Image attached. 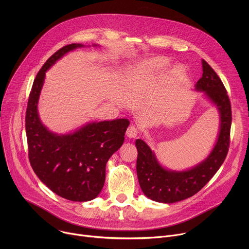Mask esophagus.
<instances>
[{"mask_svg": "<svg viewBox=\"0 0 249 249\" xmlns=\"http://www.w3.org/2000/svg\"><path fill=\"white\" fill-rule=\"evenodd\" d=\"M138 134H139V130L135 127V126H129L128 127V129H127V131H126V135H127V137L128 138H136L137 136H138Z\"/></svg>", "mask_w": 249, "mask_h": 249, "instance_id": "34e87169", "label": "esophagus"}]
</instances>
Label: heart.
Wrapping results in <instances>:
<instances>
[{
  "label": "heart",
  "instance_id": "b5f03b06",
  "mask_svg": "<svg viewBox=\"0 0 249 249\" xmlns=\"http://www.w3.org/2000/svg\"><path fill=\"white\" fill-rule=\"evenodd\" d=\"M168 66L167 61L162 57H155L146 61H143L136 65L131 71V77L138 78L140 76L147 75V74H154L160 71L164 70ZM174 74L176 76H179L181 73L178 69L174 71Z\"/></svg>",
  "mask_w": 249,
  "mask_h": 249
}]
</instances>
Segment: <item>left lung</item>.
I'll return each mask as SVG.
<instances>
[{
    "label": "left lung",
    "mask_w": 249,
    "mask_h": 249,
    "mask_svg": "<svg viewBox=\"0 0 249 249\" xmlns=\"http://www.w3.org/2000/svg\"><path fill=\"white\" fill-rule=\"evenodd\" d=\"M202 67L203 75L196 84V89L204 91L220 112L218 141L204 161L186 171H172L159 163L154 152L143 140H136L138 180L142 191L154 201L170 204L195 195L215 175L228 155L231 126V101L215 71L205 60H202Z\"/></svg>",
    "instance_id": "1"
}]
</instances>
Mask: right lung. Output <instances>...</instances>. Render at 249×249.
Listing matches in <instances>:
<instances>
[{"label":"right lung","mask_w":249,"mask_h":249,"mask_svg":"<svg viewBox=\"0 0 249 249\" xmlns=\"http://www.w3.org/2000/svg\"><path fill=\"white\" fill-rule=\"evenodd\" d=\"M82 44H69L55 52L34 79L26 107L25 131L28 159L38 178L54 193L70 201L97 197L105 181L109 158L122 146L127 119L89 123L78 131L57 135L45 128L37 102L46 71L61 57Z\"/></svg>","instance_id":"add662e5"}]
</instances>
